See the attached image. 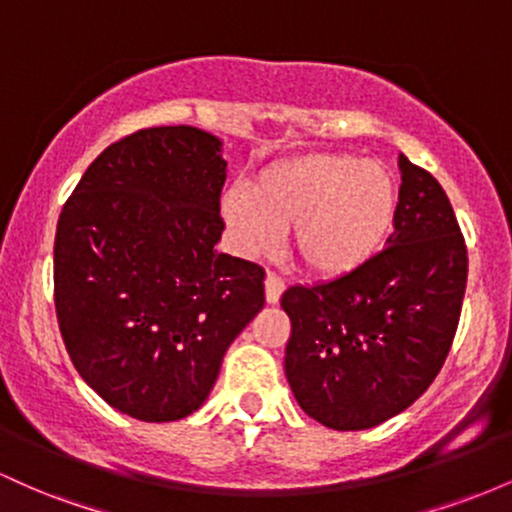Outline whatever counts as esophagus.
I'll return each instance as SVG.
<instances>
[{
  "label": "esophagus",
  "instance_id": "34e87169",
  "mask_svg": "<svg viewBox=\"0 0 512 512\" xmlns=\"http://www.w3.org/2000/svg\"><path fill=\"white\" fill-rule=\"evenodd\" d=\"M284 289H286L284 281H281L276 274L267 272V276H264V298H267L269 305L279 303V298H281V293H284Z\"/></svg>",
  "mask_w": 512,
  "mask_h": 512
}]
</instances>
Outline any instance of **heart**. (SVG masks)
I'll list each match as a JSON object with an SVG mask.
<instances>
[{
	"mask_svg": "<svg viewBox=\"0 0 512 512\" xmlns=\"http://www.w3.org/2000/svg\"><path fill=\"white\" fill-rule=\"evenodd\" d=\"M233 243L248 257L269 255L293 228V250L310 272H354L385 243L397 211V180L380 161L313 154L267 168L250 192L223 197Z\"/></svg>",
	"mask_w": 512,
	"mask_h": 512,
	"instance_id": "obj_1",
	"label": "heart"
}]
</instances>
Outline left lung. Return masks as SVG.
<instances>
[{
    "mask_svg": "<svg viewBox=\"0 0 512 512\" xmlns=\"http://www.w3.org/2000/svg\"><path fill=\"white\" fill-rule=\"evenodd\" d=\"M395 231L354 272L291 286L284 370L310 419L363 431L397 416L436 380L460 322L467 248L438 180L399 154Z\"/></svg>",
    "mask_w": 512,
    "mask_h": 512,
    "instance_id": "1",
    "label": "left lung"
}]
</instances>
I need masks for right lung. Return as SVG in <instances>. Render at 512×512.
<instances>
[{
    "instance_id": "obj_1",
    "label": "right lung",
    "mask_w": 512,
    "mask_h": 512,
    "mask_svg": "<svg viewBox=\"0 0 512 512\" xmlns=\"http://www.w3.org/2000/svg\"><path fill=\"white\" fill-rule=\"evenodd\" d=\"M223 142L139 129L88 166L55 236V308L74 368L110 407L163 424L207 402L264 272L216 250Z\"/></svg>"
}]
</instances>
